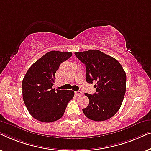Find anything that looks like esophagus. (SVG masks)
I'll return each mask as SVG.
<instances>
[{
	"label": "esophagus",
	"instance_id": "34e87169",
	"mask_svg": "<svg viewBox=\"0 0 151 151\" xmlns=\"http://www.w3.org/2000/svg\"><path fill=\"white\" fill-rule=\"evenodd\" d=\"M75 95L76 96H81V95H82V91H78L75 92Z\"/></svg>",
	"mask_w": 151,
	"mask_h": 151
}]
</instances>
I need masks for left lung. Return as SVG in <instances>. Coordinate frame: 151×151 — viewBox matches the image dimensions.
I'll list each match as a JSON object with an SVG mask.
<instances>
[{
    "label": "left lung",
    "mask_w": 151,
    "mask_h": 151,
    "mask_svg": "<svg viewBox=\"0 0 151 151\" xmlns=\"http://www.w3.org/2000/svg\"><path fill=\"white\" fill-rule=\"evenodd\" d=\"M75 55L86 67V80L96 81V93H85L89 104L82 109L86 117L101 122L110 119L120 108L126 92L127 76L120 63L114 58L94 49Z\"/></svg>",
    "instance_id": "8db88e82"
}]
</instances>
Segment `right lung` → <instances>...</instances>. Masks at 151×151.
<instances>
[{"label": "right lung", "instance_id": "right-lung-1", "mask_svg": "<svg viewBox=\"0 0 151 151\" xmlns=\"http://www.w3.org/2000/svg\"><path fill=\"white\" fill-rule=\"evenodd\" d=\"M72 55L71 52L51 51L31 66L22 80V98L30 115L42 122L60 119L74 96L71 90L52 88L60 65Z\"/></svg>", "mask_w": 151, "mask_h": 151}]
</instances>
